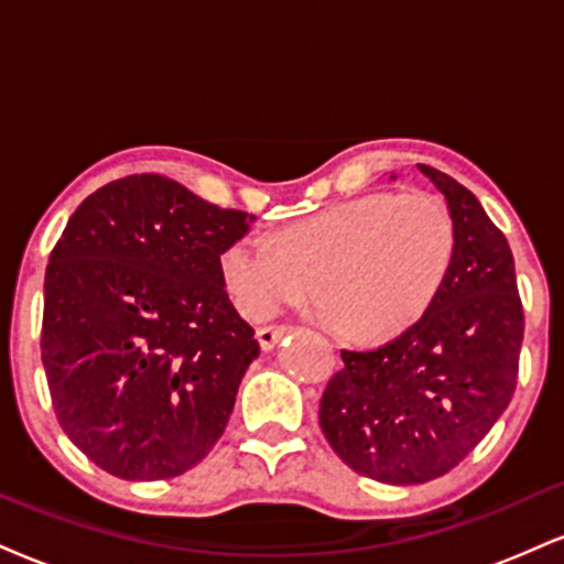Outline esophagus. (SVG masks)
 Listing matches in <instances>:
<instances>
[{
  "label": "esophagus",
  "instance_id": "1",
  "mask_svg": "<svg viewBox=\"0 0 564 564\" xmlns=\"http://www.w3.org/2000/svg\"><path fill=\"white\" fill-rule=\"evenodd\" d=\"M289 330H291L289 325H264V328L257 330V341H260V347L264 351H270L283 336L289 334Z\"/></svg>",
  "mask_w": 564,
  "mask_h": 564
}]
</instances>
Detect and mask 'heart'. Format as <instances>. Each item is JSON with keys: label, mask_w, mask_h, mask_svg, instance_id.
Wrapping results in <instances>:
<instances>
[{"label": "heart", "mask_w": 564, "mask_h": 564, "mask_svg": "<svg viewBox=\"0 0 564 564\" xmlns=\"http://www.w3.org/2000/svg\"><path fill=\"white\" fill-rule=\"evenodd\" d=\"M454 257V220L431 192L355 196L278 230L241 236L220 275L241 315L268 321L321 289L317 323L341 341L402 334L436 300Z\"/></svg>", "instance_id": "1"}]
</instances>
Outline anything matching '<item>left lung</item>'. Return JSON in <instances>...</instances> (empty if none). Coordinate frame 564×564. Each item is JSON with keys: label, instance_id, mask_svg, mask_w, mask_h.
<instances>
[{"label": "left lung", "instance_id": "left-lung-1", "mask_svg": "<svg viewBox=\"0 0 564 564\" xmlns=\"http://www.w3.org/2000/svg\"><path fill=\"white\" fill-rule=\"evenodd\" d=\"M417 167L452 213L449 273L402 336L370 351L344 349L321 399L330 449L391 486L444 476L476 449L518 386L525 325L505 234L463 183Z\"/></svg>", "mask_w": 564, "mask_h": 564}]
</instances>
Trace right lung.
<instances>
[{
	"label": "right lung",
	"instance_id": "obj_1",
	"mask_svg": "<svg viewBox=\"0 0 564 564\" xmlns=\"http://www.w3.org/2000/svg\"><path fill=\"white\" fill-rule=\"evenodd\" d=\"M252 223L152 173L70 215L46 264L42 362L57 423L101 470L175 478L223 436L260 344L220 254Z\"/></svg>",
	"mask_w": 564,
	"mask_h": 564
}]
</instances>
